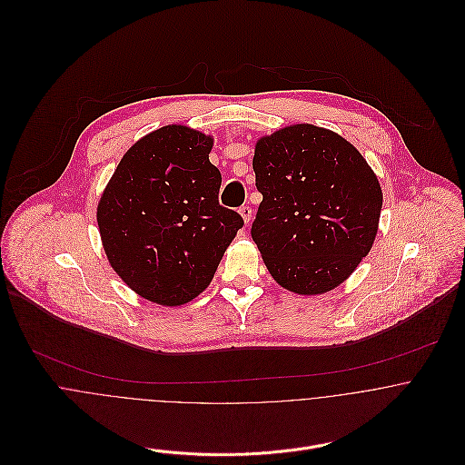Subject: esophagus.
I'll return each instance as SVG.
<instances>
[{
    "instance_id": "esophagus-1",
    "label": "esophagus",
    "mask_w": 465,
    "mask_h": 465,
    "mask_svg": "<svg viewBox=\"0 0 465 465\" xmlns=\"http://www.w3.org/2000/svg\"><path fill=\"white\" fill-rule=\"evenodd\" d=\"M240 214H242V218H243L245 225H247V223H251V220H252V207H249V205L240 207Z\"/></svg>"
}]
</instances>
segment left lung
I'll return each instance as SVG.
<instances>
[{"instance_id": "8db88e82", "label": "left lung", "mask_w": 465, "mask_h": 465, "mask_svg": "<svg viewBox=\"0 0 465 465\" xmlns=\"http://www.w3.org/2000/svg\"><path fill=\"white\" fill-rule=\"evenodd\" d=\"M252 168L263 195L252 240L277 284L299 295L340 286L372 249L383 192L340 134L297 124L258 139Z\"/></svg>"}]
</instances>
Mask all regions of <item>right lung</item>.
I'll return each mask as SVG.
<instances>
[{
  "label": "right lung",
  "mask_w": 465,
  "mask_h": 465,
  "mask_svg": "<svg viewBox=\"0 0 465 465\" xmlns=\"http://www.w3.org/2000/svg\"><path fill=\"white\" fill-rule=\"evenodd\" d=\"M213 135L166 125L125 152L96 207L107 260L139 297L183 306L209 286L243 218L218 203Z\"/></svg>",
  "instance_id": "obj_1"
}]
</instances>
